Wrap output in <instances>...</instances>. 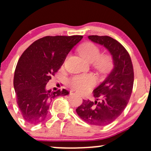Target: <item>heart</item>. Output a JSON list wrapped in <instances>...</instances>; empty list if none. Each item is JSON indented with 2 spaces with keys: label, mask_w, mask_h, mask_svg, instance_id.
Wrapping results in <instances>:
<instances>
[{
  "label": "heart",
  "mask_w": 151,
  "mask_h": 151,
  "mask_svg": "<svg viewBox=\"0 0 151 151\" xmlns=\"http://www.w3.org/2000/svg\"><path fill=\"white\" fill-rule=\"evenodd\" d=\"M80 55L89 63H93L95 68L102 73H105L111 68L112 60L107 55H100V49L91 42L82 45L79 49ZM96 83V79L92 75H77L70 80L71 86L77 90L85 91L91 88Z\"/></svg>",
  "instance_id": "1"
}]
</instances>
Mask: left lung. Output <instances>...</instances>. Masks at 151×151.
Masks as SVG:
<instances>
[{
  "mask_svg": "<svg viewBox=\"0 0 151 151\" xmlns=\"http://www.w3.org/2000/svg\"><path fill=\"white\" fill-rule=\"evenodd\" d=\"M88 37L109 51L114 68L106 79L93 90L96 100L83 99L76 111L87 123L104 126L114 122L128 105L134 86V68L129 54L117 40L108 36L90 35Z\"/></svg>",
  "mask_w": 151,
  "mask_h": 151,
  "instance_id": "1",
  "label": "left lung"
}]
</instances>
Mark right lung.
Segmentation results:
<instances>
[{
	"label": "right lung",
	"mask_w": 151,
	"mask_h": 151,
	"mask_svg": "<svg viewBox=\"0 0 151 151\" xmlns=\"http://www.w3.org/2000/svg\"><path fill=\"white\" fill-rule=\"evenodd\" d=\"M82 38V35L46 36L34 42L22 54L14 71V88L26 122L37 124L44 120L52 99L69 93L65 89L46 90V86Z\"/></svg>",
	"instance_id": "obj_1"
}]
</instances>
